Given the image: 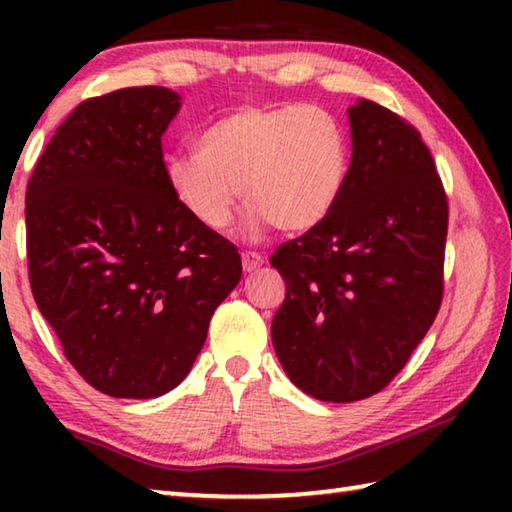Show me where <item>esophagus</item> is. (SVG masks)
Listing matches in <instances>:
<instances>
[{"instance_id": "esophagus-1", "label": "esophagus", "mask_w": 512, "mask_h": 512, "mask_svg": "<svg viewBox=\"0 0 512 512\" xmlns=\"http://www.w3.org/2000/svg\"><path fill=\"white\" fill-rule=\"evenodd\" d=\"M241 264H244L246 273H255L257 268L264 264V257L257 255V253H244V255H241Z\"/></svg>"}]
</instances>
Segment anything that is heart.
Returning <instances> with one entry per match:
<instances>
[{"instance_id": "obj_1", "label": "heart", "mask_w": 512, "mask_h": 512, "mask_svg": "<svg viewBox=\"0 0 512 512\" xmlns=\"http://www.w3.org/2000/svg\"><path fill=\"white\" fill-rule=\"evenodd\" d=\"M348 164V135L327 108L239 106L205 128L196 155L169 158L167 183L207 230L228 228L241 192L255 228L298 235L339 203Z\"/></svg>"}]
</instances>
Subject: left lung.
Wrapping results in <instances>:
<instances>
[{
	"instance_id": "8db88e82",
	"label": "left lung",
	"mask_w": 512,
	"mask_h": 512,
	"mask_svg": "<svg viewBox=\"0 0 512 512\" xmlns=\"http://www.w3.org/2000/svg\"><path fill=\"white\" fill-rule=\"evenodd\" d=\"M348 115L352 162L339 203L271 257L287 282L275 354L323 402L366 400L391 384L443 302L449 207L427 144L375 101Z\"/></svg>"
}]
</instances>
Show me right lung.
Masks as SVG:
<instances>
[{"mask_svg":"<svg viewBox=\"0 0 512 512\" xmlns=\"http://www.w3.org/2000/svg\"><path fill=\"white\" fill-rule=\"evenodd\" d=\"M178 110L158 85L79 103L27 187L33 298L67 361L110 397L176 388L241 280L235 244L169 189L162 135Z\"/></svg>","mask_w":512,"mask_h":512,"instance_id":"1","label":"right lung"}]
</instances>
